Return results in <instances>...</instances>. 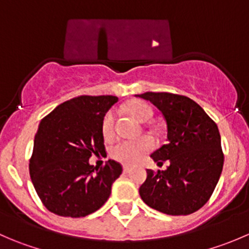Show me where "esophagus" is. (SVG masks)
<instances>
[{
  "mask_svg": "<svg viewBox=\"0 0 249 249\" xmlns=\"http://www.w3.org/2000/svg\"><path fill=\"white\" fill-rule=\"evenodd\" d=\"M123 171H124V173H129L130 171H131V167L127 166V165H125V166L123 167Z\"/></svg>",
  "mask_w": 249,
  "mask_h": 249,
  "instance_id": "1",
  "label": "esophagus"
}]
</instances>
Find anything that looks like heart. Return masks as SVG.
I'll list each match as a JSON object with an SVG mask.
<instances>
[{"label": "heart", "mask_w": 249, "mask_h": 249, "mask_svg": "<svg viewBox=\"0 0 249 249\" xmlns=\"http://www.w3.org/2000/svg\"><path fill=\"white\" fill-rule=\"evenodd\" d=\"M130 114L136 118L140 122H148L153 117V109L149 105L144 102H136L127 107ZM115 126V113L113 110H108L105 114L101 123L102 135L105 139H110L114 135ZM155 143L152 137L143 136L139 140L127 141L120 140L112 145L110 148V155L118 161L126 165H134L141 161L147 153L154 149Z\"/></svg>", "instance_id": "b5f03b06"}]
</instances>
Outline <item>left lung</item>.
<instances>
[{
    "instance_id": "8db88e82",
    "label": "left lung",
    "mask_w": 249,
    "mask_h": 249,
    "mask_svg": "<svg viewBox=\"0 0 249 249\" xmlns=\"http://www.w3.org/2000/svg\"><path fill=\"white\" fill-rule=\"evenodd\" d=\"M137 96L152 102L164 115L169 143L150 157L158 165L170 161L165 171L147 170L141 199L165 214L196 212L210 200L224 164L217 124L183 95L148 91Z\"/></svg>"
}]
</instances>
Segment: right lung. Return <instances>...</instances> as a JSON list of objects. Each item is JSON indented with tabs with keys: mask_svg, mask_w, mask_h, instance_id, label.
Returning <instances> with one entry per match:
<instances>
[{
	"mask_svg": "<svg viewBox=\"0 0 249 249\" xmlns=\"http://www.w3.org/2000/svg\"><path fill=\"white\" fill-rule=\"evenodd\" d=\"M117 101L112 95H82L41 120L29 169L37 195L50 212L85 217L108 200L122 165L108 160L99 169L89 164V158L105 152L101 123Z\"/></svg>",
	"mask_w": 249,
	"mask_h": 249,
	"instance_id": "1",
	"label": "right lung"
}]
</instances>
